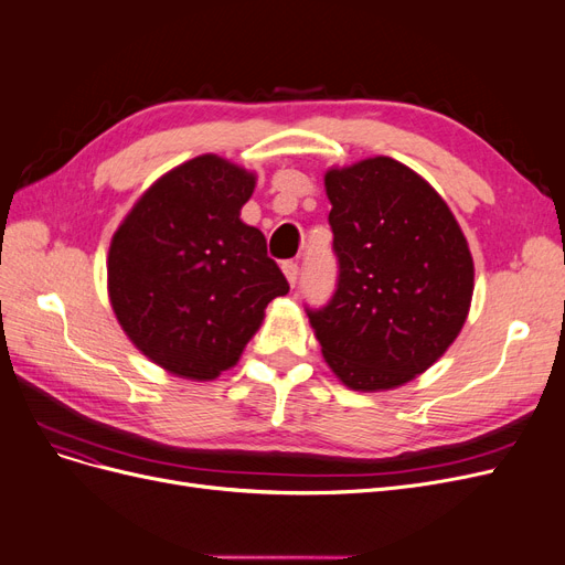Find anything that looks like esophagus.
I'll use <instances>...</instances> for the list:
<instances>
[{
  "label": "esophagus",
  "instance_id": "34e87169",
  "mask_svg": "<svg viewBox=\"0 0 565 565\" xmlns=\"http://www.w3.org/2000/svg\"><path fill=\"white\" fill-rule=\"evenodd\" d=\"M282 273H285L287 282L292 285V287L299 282V264H297V262H285V264H282Z\"/></svg>",
  "mask_w": 565,
  "mask_h": 565
}]
</instances>
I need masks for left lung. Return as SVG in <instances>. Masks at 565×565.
Listing matches in <instances>:
<instances>
[{
    "mask_svg": "<svg viewBox=\"0 0 565 565\" xmlns=\"http://www.w3.org/2000/svg\"><path fill=\"white\" fill-rule=\"evenodd\" d=\"M324 191L339 276L332 299L306 309L324 361L353 391L403 386L469 316L467 237L434 188L391 158L330 169Z\"/></svg>",
    "mask_w": 565,
    "mask_h": 565,
    "instance_id": "obj_1",
    "label": "left lung"
}]
</instances>
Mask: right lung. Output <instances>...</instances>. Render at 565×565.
Instances as JSON below:
<instances>
[{"label": "right lung", "mask_w": 565, "mask_h": 565, "mask_svg": "<svg viewBox=\"0 0 565 565\" xmlns=\"http://www.w3.org/2000/svg\"><path fill=\"white\" fill-rule=\"evenodd\" d=\"M254 183L224 158H193L152 183L113 235V311L134 347L179 377L233 367L268 301L289 292L264 233L241 221Z\"/></svg>", "instance_id": "1"}]
</instances>
